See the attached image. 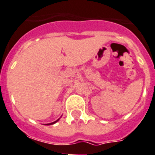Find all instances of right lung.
Masks as SVG:
<instances>
[{"instance_id": "add662e5", "label": "right lung", "mask_w": 155, "mask_h": 155, "mask_svg": "<svg viewBox=\"0 0 155 155\" xmlns=\"http://www.w3.org/2000/svg\"><path fill=\"white\" fill-rule=\"evenodd\" d=\"M58 120H56V121H54V122H53V123H51V124H47V125H51V124H55L56 122H57Z\"/></svg>"}]
</instances>
